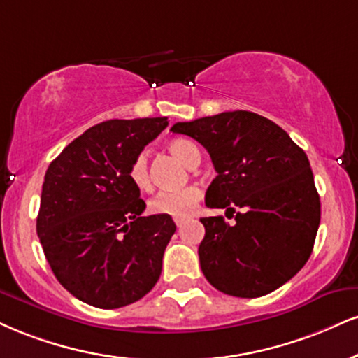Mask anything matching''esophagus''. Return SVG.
I'll list each match as a JSON object with an SVG mask.
<instances>
[{
    "label": "esophagus",
    "mask_w": 358,
    "mask_h": 358,
    "mask_svg": "<svg viewBox=\"0 0 358 358\" xmlns=\"http://www.w3.org/2000/svg\"><path fill=\"white\" fill-rule=\"evenodd\" d=\"M185 223H187V220H175V225L178 227V228H182Z\"/></svg>",
    "instance_id": "esophagus-1"
}]
</instances>
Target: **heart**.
Here are the masks:
<instances>
[{
    "label": "heart",
    "instance_id": "1",
    "mask_svg": "<svg viewBox=\"0 0 358 358\" xmlns=\"http://www.w3.org/2000/svg\"><path fill=\"white\" fill-rule=\"evenodd\" d=\"M170 152L176 160H180L185 166L193 168L200 163V152L192 141L188 140H173L168 143ZM128 178L135 185L138 190L145 192L152 187L148 168V155L145 152L138 153L133 158L130 168H128ZM201 200V190L198 187H185L182 190L175 192H160L155 195L148 203L150 213L162 215V217H171L175 220H185L195 213L198 203Z\"/></svg>",
    "mask_w": 358,
    "mask_h": 358
}]
</instances>
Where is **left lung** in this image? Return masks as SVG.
<instances>
[{
	"label": "left lung",
	"mask_w": 358,
	"mask_h": 358,
	"mask_svg": "<svg viewBox=\"0 0 358 358\" xmlns=\"http://www.w3.org/2000/svg\"><path fill=\"white\" fill-rule=\"evenodd\" d=\"M171 131L210 153L217 176L206 206L240 210L231 227L223 217L200 218L205 278L227 295L257 299L295 277L320 225V196L303 150L277 123L245 110L175 123Z\"/></svg>",
	"instance_id": "left-lung-1"
}]
</instances>
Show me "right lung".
Here are the masks:
<instances>
[{
  "label": "right lung",
  "instance_id": "1",
  "mask_svg": "<svg viewBox=\"0 0 358 358\" xmlns=\"http://www.w3.org/2000/svg\"><path fill=\"white\" fill-rule=\"evenodd\" d=\"M166 127V118L98 123L46 170L36 231L55 277L81 302L124 307L160 278L176 225L171 217H141L146 205L128 168Z\"/></svg>",
  "mask_w": 358,
  "mask_h": 358
}]
</instances>
